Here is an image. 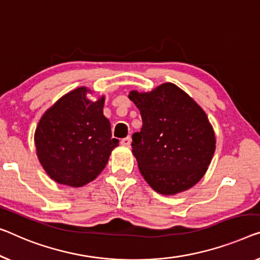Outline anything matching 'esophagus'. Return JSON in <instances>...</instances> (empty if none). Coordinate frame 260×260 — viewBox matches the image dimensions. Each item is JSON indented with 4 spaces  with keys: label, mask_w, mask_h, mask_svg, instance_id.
<instances>
[{
    "label": "esophagus",
    "mask_w": 260,
    "mask_h": 260,
    "mask_svg": "<svg viewBox=\"0 0 260 260\" xmlns=\"http://www.w3.org/2000/svg\"><path fill=\"white\" fill-rule=\"evenodd\" d=\"M131 143H132L131 137H127V138L122 139V140H121V145L125 146V147H131Z\"/></svg>",
    "instance_id": "1"
}]
</instances>
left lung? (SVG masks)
I'll return each instance as SVG.
<instances>
[{"label": "left lung", "instance_id": "left-lung-1", "mask_svg": "<svg viewBox=\"0 0 260 260\" xmlns=\"http://www.w3.org/2000/svg\"><path fill=\"white\" fill-rule=\"evenodd\" d=\"M142 128L133 134L132 153L155 191L175 195L204 176L216 148L215 133L200 105L175 84L150 92L131 91Z\"/></svg>", "mask_w": 260, "mask_h": 260}]
</instances>
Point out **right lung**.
I'll return each instance as SVG.
<instances>
[{
	"label": "right lung",
	"instance_id": "obj_1",
	"mask_svg": "<svg viewBox=\"0 0 260 260\" xmlns=\"http://www.w3.org/2000/svg\"><path fill=\"white\" fill-rule=\"evenodd\" d=\"M87 93L83 86L61 96L35 132L36 153L46 174L57 183L76 188L94 180L119 145L103 112L105 96L92 102Z\"/></svg>",
	"mask_w": 260,
	"mask_h": 260
}]
</instances>
